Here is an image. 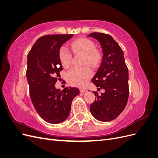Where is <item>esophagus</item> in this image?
Masks as SVG:
<instances>
[{
	"label": "esophagus",
	"mask_w": 158,
	"mask_h": 158,
	"mask_svg": "<svg viewBox=\"0 0 158 158\" xmlns=\"http://www.w3.org/2000/svg\"><path fill=\"white\" fill-rule=\"evenodd\" d=\"M85 91H86V89H84V88H80V92L83 93V92H85Z\"/></svg>",
	"instance_id": "1"
}]
</instances>
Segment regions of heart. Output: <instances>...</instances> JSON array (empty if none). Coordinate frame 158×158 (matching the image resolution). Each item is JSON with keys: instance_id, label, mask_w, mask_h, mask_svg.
I'll list each match as a JSON object with an SVG mask.
<instances>
[{"instance_id": "1", "label": "heart", "mask_w": 158, "mask_h": 158, "mask_svg": "<svg viewBox=\"0 0 158 158\" xmlns=\"http://www.w3.org/2000/svg\"><path fill=\"white\" fill-rule=\"evenodd\" d=\"M94 43L88 38L81 37L75 40L71 44V49L74 54L84 55V64H89L93 68L96 67L101 60L99 52L95 49ZM59 57L61 64L64 68H68L72 64L73 55L64 46L60 47ZM92 76V71L88 66L84 67L73 68L67 74L68 82L73 85L83 87Z\"/></svg>"}]
</instances>
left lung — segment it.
Here are the masks:
<instances>
[{"label":"left lung","instance_id":"left-lung-1","mask_svg":"<svg viewBox=\"0 0 158 158\" xmlns=\"http://www.w3.org/2000/svg\"><path fill=\"white\" fill-rule=\"evenodd\" d=\"M101 44L103 58L101 66L92 82L105 92L99 95L93 92L95 100L89 109L98 121L108 122L117 118L125 108L129 95L128 71L122 49L109 34L94 32L88 35Z\"/></svg>","mask_w":158,"mask_h":158}]
</instances>
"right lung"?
Here are the masks:
<instances>
[{
  "label": "right lung",
  "instance_id": "right-lung-1",
  "mask_svg": "<svg viewBox=\"0 0 158 158\" xmlns=\"http://www.w3.org/2000/svg\"><path fill=\"white\" fill-rule=\"evenodd\" d=\"M73 34L47 35L40 37L27 55L26 77L32 103L47 123L58 124L69 115L71 103L79 94L77 88L56 89L63 70L59 51Z\"/></svg>",
  "mask_w": 158,
  "mask_h": 158
}]
</instances>
